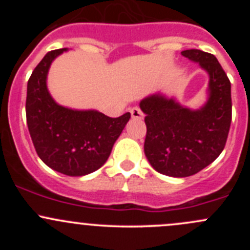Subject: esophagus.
<instances>
[{
  "instance_id": "esophagus-1",
  "label": "esophagus",
  "mask_w": 250,
  "mask_h": 250,
  "mask_svg": "<svg viewBox=\"0 0 250 250\" xmlns=\"http://www.w3.org/2000/svg\"><path fill=\"white\" fill-rule=\"evenodd\" d=\"M130 115H132V117L134 118V120H143L144 117L143 111H141L138 106L132 107V109H130Z\"/></svg>"
}]
</instances>
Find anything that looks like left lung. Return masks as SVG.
<instances>
[{"label":"left lung","instance_id":"1","mask_svg":"<svg viewBox=\"0 0 250 250\" xmlns=\"http://www.w3.org/2000/svg\"><path fill=\"white\" fill-rule=\"evenodd\" d=\"M181 54L208 74L207 102L190 109L158 92L139 104L146 115V158L153 169L174 178L193 175L218 158L225 147L232 116L231 83L218 59L200 49Z\"/></svg>","mask_w":250,"mask_h":250}]
</instances>
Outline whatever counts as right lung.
<instances>
[{
	"mask_svg": "<svg viewBox=\"0 0 250 250\" xmlns=\"http://www.w3.org/2000/svg\"><path fill=\"white\" fill-rule=\"evenodd\" d=\"M67 48L52 50L35 67L27 82L26 121L39 157L53 170L83 176L109 158L130 113L111 118L97 110L59 105L50 95L47 76L53 60Z\"/></svg>",
	"mask_w": 250,
	"mask_h": 250,
	"instance_id": "right-lung-1",
	"label": "right lung"
}]
</instances>
